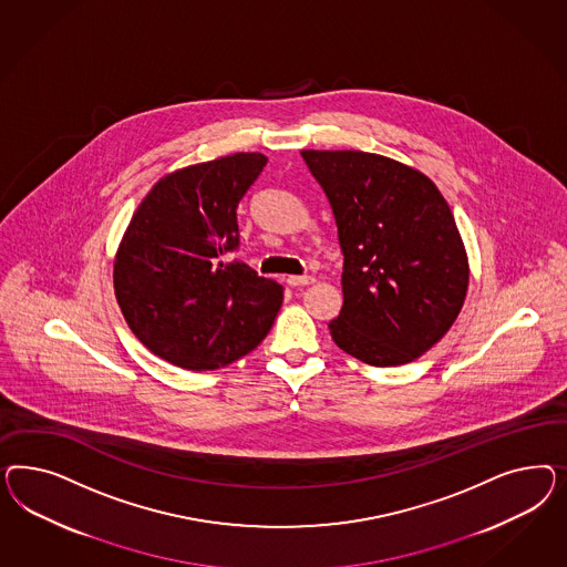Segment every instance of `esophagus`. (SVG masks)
<instances>
[{"mask_svg": "<svg viewBox=\"0 0 567 567\" xmlns=\"http://www.w3.org/2000/svg\"><path fill=\"white\" fill-rule=\"evenodd\" d=\"M313 280H316V278L309 275L287 276V285H289V287H308Z\"/></svg>", "mask_w": 567, "mask_h": 567, "instance_id": "1", "label": "esophagus"}]
</instances>
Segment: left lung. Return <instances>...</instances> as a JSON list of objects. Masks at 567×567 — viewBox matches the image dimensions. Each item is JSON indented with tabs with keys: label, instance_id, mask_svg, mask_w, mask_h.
Returning a JSON list of instances; mask_svg holds the SVG:
<instances>
[{
	"label": "left lung",
	"instance_id": "left-lung-1",
	"mask_svg": "<svg viewBox=\"0 0 567 567\" xmlns=\"http://www.w3.org/2000/svg\"><path fill=\"white\" fill-rule=\"evenodd\" d=\"M301 157L328 197L343 251L332 341L380 368L420 358L455 322L470 278L445 197L422 172L384 155Z\"/></svg>",
	"mask_w": 567,
	"mask_h": 567
}]
</instances>
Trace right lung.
Instances as JSON below:
<instances>
[{
    "mask_svg": "<svg viewBox=\"0 0 567 567\" xmlns=\"http://www.w3.org/2000/svg\"><path fill=\"white\" fill-rule=\"evenodd\" d=\"M268 157L233 154L164 176L141 202L114 264L133 334L185 370H216L254 351L275 324L282 287L228 256L237 207Z\"/></svg>",
    "mask_w": 567,
    "mask_h": 567,
    "instance_id": "right-lung-1",
    "label": "right lung"
}]
</instances>
